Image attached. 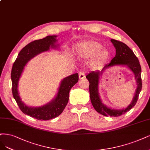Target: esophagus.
<instances>
[{
	"mask_svg": "<svg viewBox=\"0 0 150 150\" xmlns=\"http://www.w3.org/2000/svg\"><path fill=\"white\" fill-rule=\"evenodd\" d=\"M85 76H85L84 72H83V71L80 72L79 74V79H84V77H85Z\"/></svg>",
	"mask_w": 150,
	"mask_h": 150,
	"instance_id": "34e87169",
	"label": "esophagus"
}]
</instances>
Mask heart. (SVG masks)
I'll list each match as a JSON object with an SVG mask.
<instances>
[{
    "instance_id": "obj_1",
    "label": "heart",
    "mask_w": 150,
    "mask_h": 150,
    "mask_svg": "<svg viewBox=\"0 0 150 150\" xmlns=\"http://www.w3.org/2000/svg\"><path fill=\"white\" fill-rule=\"evenodd\" d=\"M103 45L95 41H87L81 43L77 48V54L84 58H94L92 64L96 67L105 63L110 58V52L102 49Z\"/></svg>"
}]
</instances>
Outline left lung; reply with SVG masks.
<instances>
[{
    "label": "left lung",
    "mask_w": 150,
    "mask_h": 150,
    "mask_svg": "<svg viewBox=\"0 0 150 150\" xmlns=\"http://www.w3.org/2000/svg\"><path fill=\"white\" fill-rule=\"evenodd\" d=\"M110 41L116 50V54L115 57L112 59L109 64H106L103 68L102 71H91L89 74L86 76V77L89 82L91 101L96 110L100 114L106 117H118L130 110L136 104L142 87L141 77L142 69L138 59L134 54L133 51L126 44L113 39H111ZM114 65L127 66L130 69L135 75L137 85L136 94L134 97L131 104L127 108L121 110H113V109L107 108L102 103L98 94L100 76L101 75L103 72L106 69Z\"/></svg>",
    "instance_id": "1"
}]
</instances>
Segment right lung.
<instances>
[{
  "label": "right lung",
  "mask_w": 150,
  "mask_h": 150,
  "mask_svg": "<svg viewBox=\"0 0 150 150\" xmlns=\"http://www.w3.org/2000/svg\"><path fill=\"white\" fill-rule=\"evenodd\" d=\"M57 36H47L40 40L28 43L20 51L13 64L11 72L12 94L22 112L37 120H48L59 116L68 102L69 91L79 80L78 74L68 76L61 81L58 94L53 100L41 107H28L21 100L18 91V83L24 67L28 61L36 55L47 51L51 48H58L55 43Z\"/></svg>",
  "instance_id": "obj_1"
}]
</instances>
